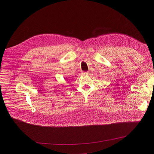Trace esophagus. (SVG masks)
I'll return each instance as SVG.
<instances>
[{
	"label": "esophagus",
	"instance_id": "1",
	"mask_svg": "<svg viewBox=\"0 0 154 154\" xmlns=\"http://www.w3.org/2000/svg\"><path fill=\"white\" fill-rule=\"evenodd\" d=\"M82 74L84 75H88V72H83Z\"/></svg>",
	"mask_w": 154,
	"mask_h": 154
}]
</instances>
